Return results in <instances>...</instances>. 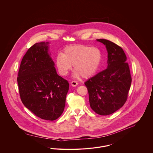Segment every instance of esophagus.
I'll return each instance as SVG.
<instances>
[{
	"label": "esophagus",
	"mask_w": 153,
	"mask_h": 153,
	"mask_svg": "<svg viewBox=\"0 0 153 153\" xmlns=\"http://www.w3.org/2000/svg\"><path fill=\"white\" fill-rule=\"evenodd\" d=\"M78 85V83L76 82V81H72V82H71V85L72 86V87H76V86H77Z\"/></svg>",
	"instance_id": "1"
}]
</instances>
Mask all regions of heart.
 Returning a JSON list of instances; mask_svg holds the SVG:
<instances>
[{"mask_svg": "<svg viewBox=\"0 0 153 153\" xmlns=\"http://www.w3.org/2000/svg\"><path fill=\"white\" fill-rule=\"evenodd\" d=\"M102 53L97 47L78 45L66 46L63 53H58L55 58V64L59 73L66 76L72 69L75 70L74 76H82L88 78L99 69L102 61Z\"/></svg>", "mask_w": 153, "mask_h": 153, "instance_id": "heart-1", "label": "heart"}]
</instances>
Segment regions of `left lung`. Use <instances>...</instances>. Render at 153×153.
I'll use <instances>...</instances> for the list:
<instances>
[{"label":"left lung","instance_id":"obj_1","mask_svg":"<svg viewBox=\"0 0 153 153\" xmlns=\"http://www.w3.org/2000/svg\"><path fill=\"white\" fill-rule=\"evenodd\" d=\"M97 41L107 48V68L89 78L85 85L91 108L99 115H108L126 103L132 79L127 56L122 48L107 39Z\"/></svg>","mask_w":153,"mask_h":153}]
</instances>
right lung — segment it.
Segmentation results:
<instances>
[{"mask_svg":"<svg viewBox=\"0 0 153 153\" xmlns=\"http://www.w3.org/2000/svg\"><path fill=\"white\" fill-rule=\"evenodd\" d=\"M48 45L36 43L27 50L17 81L23 105L41 119L53 121L64 110L69 83L57 74Z\"/></svg>","mask_w":153,"mask_h":153,"instance_id":"1","label":"right lung"}]
</instances>
